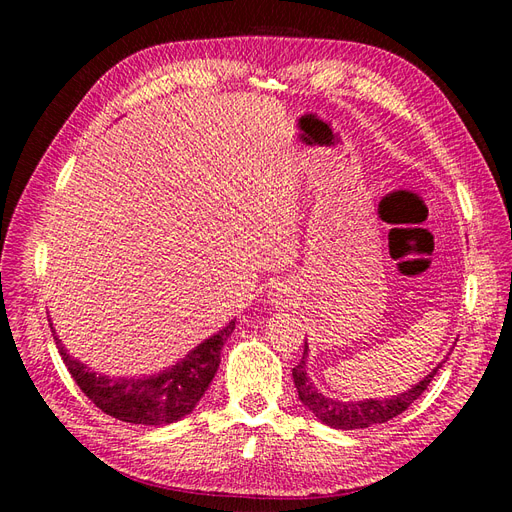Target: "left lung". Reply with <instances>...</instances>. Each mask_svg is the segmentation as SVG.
I'll return each mask as SVG.
<instances>
[{"label":"left lung","mask_w":512,"mask_h":512,"mask_svg":"<svg viewBox=\"0 0 512 512\" xmlns=\"http://www.w3.org/2000/svg\"><path fill=\"white\" fill-rule=\"evenodd\" d=\"M305 354H307V344H305V350H303L301 363L292 367V378H294V386H297L299 399L303 401V406L307 410L314 412L318 421H322L324 425H329V427H335V429H365V427H371V425L391 421V418L399 416L401 412H406L414 404V401L425 393L429 382L433 380V376H436L438 369L442 367V365H438L429 376H425V380H421L416 386H412L410 391L401 393L397 397H391V399L337 401V399L324 397L322 393H318L316 386L309 382V378L305 374Z\"/></svg>","instance_id":"obj_1"}]
</instances>
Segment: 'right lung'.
I'll use <instances>...</instances> for the list:
<instances>
[{
    "instance_id": "1",
    "label": "right lung",
    "mask_w": 512,
    "mask_h": 512,
    "mask_svg": "<svg viewBox=\"0 0 512 512\" xmlns=\"http://www.w3.org/2000/svg\"><path fill=\"white\" fill-rule=\"evenodd\" d=\"M232 331H235V320L228 322V327L218 335L196 346L181 363L149 378L98 376L83 363L74 361L57 335L53 337L70 376L96 408L123 423L168 425L190 414L205 395L220 367V352Z\"/></svg>"
}]
</instances>
